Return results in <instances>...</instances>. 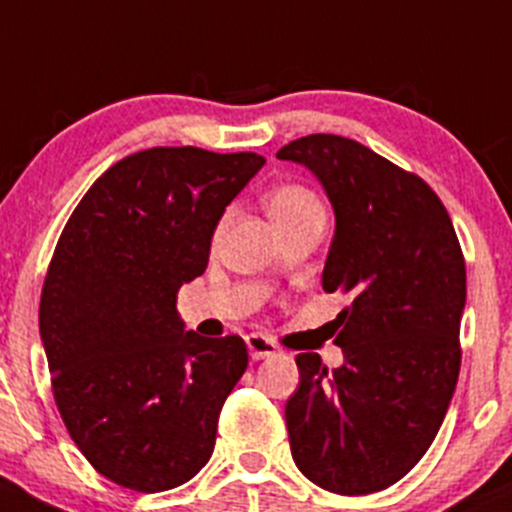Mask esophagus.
Listing matches in <instances>:
<instances>
[{"label":"esophagus","mask_w":512,"mask_h":512,"mask_svg":"<svg viewBox=\"0 0 512 512\" xmlns=\"http://www.w3.org/2000/svg\"><path fill=\"white\" fill-rule=\"evenodd\" d=\"M247 343V351H250V358L252 360H265V358H272V355L279 353V346L272 341V338L262 336V333H250V336L245 338Z\"/></svg>","instance_id":"esophagus-1"}]
</instances>
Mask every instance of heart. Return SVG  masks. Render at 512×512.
I'll return each instance as SVG.
<instances>
[{
    "label": "heart",
    "mask_w": 512,
    "mask_h": 512,
    "mask_svg": "<svg viewBox=\"0 0 512 512\" xmlns=\"http://www.w3.org/2000/svg\"><path fill=\"white\" fill-rule=\"evenodd\" d=\"M267 211H270L272 220L277 225L289 223V220H297L301 215L314 213V211H324L319 203V198L304 186H279L267 196Z\"/></svg>",
    "instance_id": "heart-1"
}]
</instances>
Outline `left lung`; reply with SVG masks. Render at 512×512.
Here are the masks:
<instances>
[{"label": "left lung", "mask_w": 512, "mask_h": 512, "mask_svg": "<svg viewBox=\"0 0 512 512\" xmlns=\"http://www.w3.org/2000/svg\"><path fill=\"white\" fill-rule=\"evenodd\" d=\"M277 159L324 186L336 233L321 284L338 314L341 368L299 353L284 407L294 464L316 486L365 496L400 481L437 437L461 368L466 265L449 213L419 176L353 139L309 134Z\"/></svg>", "instance_id": "8db88e82"}]
</instances>
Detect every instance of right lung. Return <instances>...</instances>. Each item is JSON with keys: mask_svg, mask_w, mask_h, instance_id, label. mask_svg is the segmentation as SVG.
Listing matches in <instances>:
<instances>
[{"mask_svg": "<svg viewBox=\"0 0 512 512\" xmlns=\"http://www.w3.org/2000/svg\"><path fill=\"white\" fill-rule=\"evenodd\" d=\"M262 164L198 147L129 154L58 238L39 306L53 397L75 446L117 486L169 491L211 459L247 348L186 331L176 294L206 272L220 215Z\"/></svg>", "mask_w": 512, "mask_h": 512, "instance_id": "obj_1", "label": "right lung"}]
</instances>
